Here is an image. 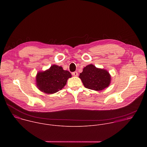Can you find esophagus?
Here are the masks:
<instances>
[{
	"instance_id": "obj_1",
	"label": "esophagus",
	"mask_w": 147,
	"mask_h": 147,
	"mask_svg": "<svg viewBox=\"0 0 147 147\" xmlns=\"http://www.w3.org/2000/svg\"><path fill=\"white\" fill-rule=\"evenodd\" d=\"M72 75L73 76H77L78 75V73L76 71L73 72L72 73Z\"/></svg>"
}]
</instances>
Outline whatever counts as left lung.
Here are the masks:
<instances>
[{"label":"left lung","instance_id":"8db88e82","mask_svg":"<svg viewBox=\"0 0 147 147\" xmlns=\"http://www.w3.org/2000/svg\"><path fill=\"white\" fill-rule=\"evenodd\" d=\"M79 78L86 88L94 90L105 89L109 85L111 80L110 75L106 70L97 68L93 64L84 67Z\"/></svg>","mask_w":147,"mask_h":147}]
</instances>
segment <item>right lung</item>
<instances>
[{
  "label": "right lung",
  "instance_id": "right-lung-1",
  "mask_svg": "<svg viewBox=\"0 0 147 147\" xmlns=\"http://www.w3.org/2000/svg\"><path fill=\"white\" fill-rule=\"evenodd\" d=\"M71 76V73L62 67L53 65L48 70L37 74L36 83L40 90L53 94L61 90Z\"/></svg>",
  "mask_w": 147,
  "mask_h": 147
}]
</instances>
